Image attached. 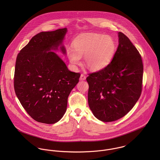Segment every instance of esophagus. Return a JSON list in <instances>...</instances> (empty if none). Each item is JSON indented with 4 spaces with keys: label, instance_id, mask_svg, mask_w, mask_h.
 <instances>
[{
    "label": "esophagus",
    "instance_id": "obj_1",
    "mask_svg": "<svg viewBox=\"0 0 160 160\" xmlns=\"http://www.w3.org/2000/svg\"><path fill=\"white\" fill-rule=\"evenodd\" d=\"M86 76H84V74H81V76L79 78L80 81H84V80H86Z\"/></svg>",
    "mask_w": 160,
    "mask_h": 160
}]
</instances>
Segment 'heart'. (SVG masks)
Here are the masks:
<instances>
[{"mask_svg":"<svg viewBox=\"0 0 160 160\" xmlns=\"http://www.w3.org/2000/svg\"><path fill=\"white\" fill-rule=\"evenodd\" d=\"M74 49L69 48L67 55L74 67L81 64L84 56L86 66L91 71H100L112 62L116 50L114 39L109 35L88 34L77 38L73 42Z\"/></svg>","mask_w":160,"mask_h":160,"instance_id":"obj_1","label":"heart"}]
</instances>
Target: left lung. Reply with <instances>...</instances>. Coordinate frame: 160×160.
Here are the masks:
<instances>
[{
  "instance_id": "obj_1",
  "label": "left lung",
  "mask_w": 160,
  "mask_h": 160,
  "mask_svg": "<svg viewBox=\"0 0 160 160\" xmlns=\"http://www.w3.org/2000/svg\"><path fill=\"white\" fill-rule=\"evenodd\" d=\"M118 38L111 63L86 78L89 108L94 116L103 122L116 121L128 113L142 91L141 56L126 35L119 32Z\"/></svg>"
}]
</instances>
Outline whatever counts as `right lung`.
I'll return each instance as SVG.
<instances>
[{
    "instance_id": "right-lung-1",
    "label": "right lung",
    "mask_w": 160,
    "mask_h": 160,
    "mask_svg": "<svg viewBox=\"0 0 160 160\" xmlns=\"http://www.w3.org/2000/svg\"><path fill=\"white\" fill-rule=\"evenodd\" d=\"M67 28L41 32L18 54L14 88L23 108L35 121L54 124L65 113L68 97L80 74L71 72L54 52L66 55Z\"/></svg>"
}]
</instances>
